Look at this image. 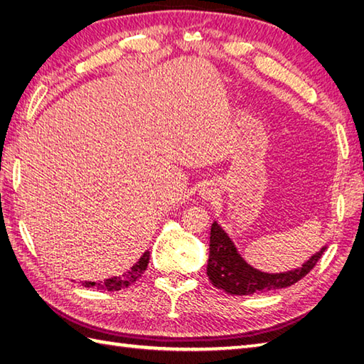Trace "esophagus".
Returning a JSON list of instances; mask_svg holds the SVG:
<instances>
[{
	"instance_id": "34e87169",
	"label": "esophagus",
	"mask_w": 364,
	"mask_h": 364,
	"mask_svg": "<svg viewBox=\"0 0 364 364\" xmlns=\"http://www.w3.org/2000/svg\"><path fill=\"white\" fill-rule=\"evenodd\" d=\"M208 197H210V196H208Z\"/></svg>"
}]
</instances>
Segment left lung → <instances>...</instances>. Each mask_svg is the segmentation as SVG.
Segmentation results:
<instances>
[{"label": "left lung", "instance_id": "8db88e82", "mask_svg": "<svg viewBox=\"0 0 364 364\" xmlns=\"http://www.w3.org/2000/svg\"><path fill=\"white\" fill-rule=\"evenodd\" d=\"M326 249L327 247H322L321 252L313 255L304 266L291 272L264 274L253 269L239 257L236 247L230 241L225 231L214 222L210 235V259H208L206 274L213 286L231 296H250L257 292L282 289L310 274Z\"/></svg>", "mask_w": 364, "mask_h": 364}]
</instances>
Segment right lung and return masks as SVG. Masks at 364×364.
Returning a JSON list of instances; mask_svg holds the SVG:
<instances>
[{
    "label": "right lung",
    "instance_id": "right-lung-1",
    "mask_svg": "<svg viewBox=\"0 0 364 364\" xmlns=\"http://www.w3.org/2000/svg\"><path fill=\"white\" fill-rule=\"evenodd\" d=\"M149 259H150V252H145L141 259H139L136 264L131 267L128 272H125L120 277H112V278H107L106 282H86L82 283L84 286H95V288L100 289H107V291H120V289H125L128 286L133 284L136 280L142 277V274L145 272L146 266H149Z\"/></svg>",
    "mask_w": 364,
    "mask_h": 364
}]
</instances>
